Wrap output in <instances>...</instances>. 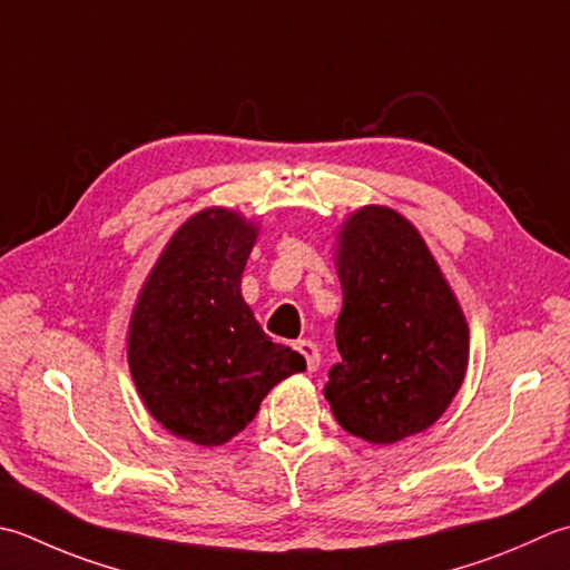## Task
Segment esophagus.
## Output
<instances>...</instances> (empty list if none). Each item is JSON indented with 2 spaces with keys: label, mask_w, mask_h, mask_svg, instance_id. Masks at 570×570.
Segmentation results:
<instances>
[{
  "label": "esophagus",
  "mask_w": 570,
  "mask_h": 570,
  "mask_svg": "<svg viewBox=\"0 0 570 570\" xmlns=\"http://www.w3.org/2000/svg\"><path fill=\"white\" fill-rule=\"evenodd\" d=\"M294 348H296L301 355H304L306 371L314 373L316 367L321 365V353H318V348H316V343H311V341H296Z\"/></svg>",
  "instance_id": "obj_1"
}]
</instances>
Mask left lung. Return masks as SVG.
<instances>
[{
	"mask_svg": "<svg viewBox=\"0 0 570 570\" xmlns=\"http://www.w3.org/2000/svg\"><path fill=\"white\" fill-rule=\"evenodd\" d=\"M341 363L323 387L338 425L371 444L425 432L462 387L470 326L417 227L365 205L336 234Z\"/></svg>",
	"mask_w": 570,
	"mask_h": 570,
	"instance_id": "8db88e82",
	"label": "left lung"
}]
</instances>
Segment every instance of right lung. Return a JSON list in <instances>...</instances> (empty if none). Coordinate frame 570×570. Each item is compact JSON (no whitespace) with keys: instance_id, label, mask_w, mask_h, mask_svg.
<instances>
[{"instance_id":"1","label":"right lung","mask_w":570,"mask_h":570,"mask_svg":"<svg viewBox=\"0 0 570 570\" xmlns=\"http://www.w3.org/2000/svg\"><path fill=\"white\" fill-rule=\"evenodd\" d=\"M256 237L237 209H199L165 244L130 314L128 367L145 410L199 448L229 442L276 383L306 371L242 296Z\"/></svg>"}]
</instances>
